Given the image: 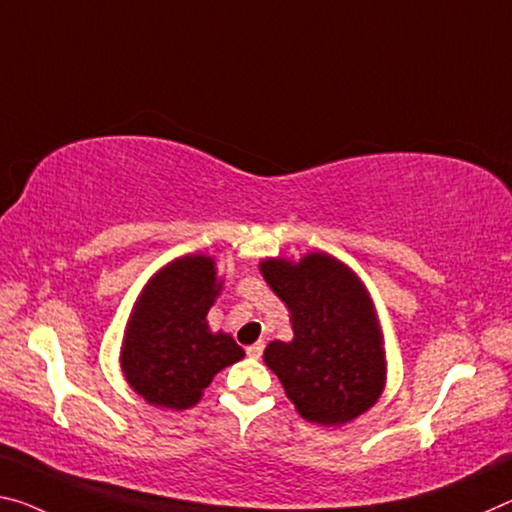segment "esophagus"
<instances>
[{
	"label": "esophagus",
	"instance_id": "34e87169",
	"mask_svg": "<svg viewBox=\"0 0 512 512\" xmlns=\"http://www.w3.org/2000/svg\"><path fill=\"white\" fill-rule=\"evenodd\" d=\"M246 353H248V358H262V353H264V342H257V344H253V346H248L246 348Z\"/></svg>",
	"mask_w": 512,
	"mask_h": 512
}]
</instances>
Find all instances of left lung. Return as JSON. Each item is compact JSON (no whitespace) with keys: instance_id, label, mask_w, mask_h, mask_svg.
<instances>
[{"instance_id":"8db88e82","label":"left lung","mask_w":512,"mask_h":512,"mask_svg":"<svg viewBox=\"0 0 512 512\" xmlns=\"http://www.w3.org/2000/svg\"><path fill=\"white\" fill-rule=\"evenodd\" d=\"M259 271L291 314L294 339L271 342L264 362L298 415L342 426L367 412L383 394L387 367L376 307L358 275L326 253L264 259Z\"/></svg>"}]
</instances>
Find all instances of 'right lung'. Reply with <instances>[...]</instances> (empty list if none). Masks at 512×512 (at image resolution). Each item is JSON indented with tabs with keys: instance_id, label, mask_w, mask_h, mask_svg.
<instances>
[{
	"instance_id": "obj_1",
	"label": "right lung",
	"mask_w": 512,
	"mask_h": 512,
	"mask_svg": "<svg viewBox=\"0 0 512 512\" xmlns=\"http://www.w3.org/2000/svg\"><path fill=\"white\" fill-rule=\"evenodd\" d=\"M221 285L212 257L184 255L143 287L129 314L120 367L150 405L191 408L218 371L246 355L230 335L209 330L207 312Z\"/></svg>"
}]
</instances>
